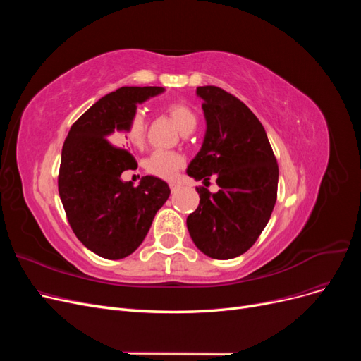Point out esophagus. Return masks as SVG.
<instances>
[{
	"mask_svg": "<svg viewBox=\"0 0 361 361\" xmlns=\"http://www.w3.org/2000/svg\"><path fill=\"white\" fill-rule=\"evenodd\" d=\"M178 188H179V185H178L176 182H170V190H171V192L178 191Z\"/></svg>",
	"mask_w": 361,
	"mask_h": 361,
	"instance_id": "34e87169",
	"label": "esophagus"
}]
</instances>
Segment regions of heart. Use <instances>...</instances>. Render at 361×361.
Returning <instances> with one entry per match:
<instances>
[{"label": "heart", "mask_w": 361, "mask_h": 361, "mask_svg": "<svg viewBox=\"0 0 361 361\" xmlns=\"http://www.w3.org/2000/svg\"><path fill=\"white\" fill-rule=\"evenodd\" d=\"M166 111L171 117L174 125L179 128L180 133L192 129L197 125V117H195L194 111L187 104H170L167 105ZM123 135L130 146L143 147L146 141V118L140 111H137L129 118ZM182 166L183 158L180 155L166 150H158L155 154H152L146 162L147 171L162 179H173L174 174L178 173Z\"/></svg>", "instance_id": "heart-1"}]
</instances>
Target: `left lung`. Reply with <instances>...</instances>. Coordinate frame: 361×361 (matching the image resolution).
<instances>
[{"label":"left lung","instance_id":"obj_1","mask_svg":"<svg viewBox=\"0 0 361 361\" xmlns=\"http://www.w3.org/2000/svg\"><path fill=\"white\" fill-rule=\"evenodd\" d=\"M203 101L206 133L188 176L220 190L197 187L200 203L187 218L192 243L212 259H233L256 243L277 200L279 166L267 133L250 108L220 87L195 90Z\"/></svg>","mask_w":361,"mask_h":361}]
</instances>
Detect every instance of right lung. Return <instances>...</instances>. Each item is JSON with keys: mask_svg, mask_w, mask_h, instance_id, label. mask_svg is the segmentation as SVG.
I'll return each mask as SVG.
<instances>
[{"mask_svg": "<svg viewBox=\"0 0 361 361\" xmlns=\"http://www.w3.org/2000/svg\"><path fill=\"white\" fill-rule=\"evenodd\" d=\"M166 92L164 87H120L101 97L72 125L61 150L59 194L73 233L105 259H123L140 247L170 188L157 176L134 187L122 173L135 167L118 147V133L137 105Z\"/></svg>", "mask_w": 361, "mask_h": 361, "instance_id": "obj_1", "label": "right lung"}]
</instances>
